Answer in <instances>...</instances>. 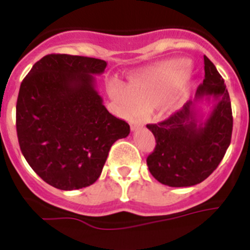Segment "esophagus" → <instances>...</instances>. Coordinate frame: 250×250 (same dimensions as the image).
<instances>
[{
  "instance_id": "esophagus-1",
  "label": "esophagus",
  "mask_w": 250,
  "mask_h": 250,
  "mask_svg": "<svg viewBox=\"0 0 250 250\" xmlns=\"http://www.w3.org/2000/svg\"><path fill=\"white\" fill-rule=\"evenodd\" d=\"M130 126H131V130L134 131V130H138V129H140V127L144 126V124L141 123V121L132 120L131 123H130Z\"/></svg>"
}]
</instances>
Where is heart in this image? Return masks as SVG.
Wrapping results in <instances>:
<instances>
[{"mask_svg": "<svg viewBox=\"0 0 250 250\" xmlns=\"http://www.w3.org/2000/svg\"><path fill=\"white\" fill-rule=\"evenodd\" d=\"M189 72L190 65L187 60H171L140 71L132 77L130 85L115 81L110 86V95L125 115L140 114L165 100L169 106H175L182 96L171 95Z\"/></svg>", "mask_w": 250, "mask_h": 250, "instance_id": "heart-1", "label": "heart"}]
</instances>
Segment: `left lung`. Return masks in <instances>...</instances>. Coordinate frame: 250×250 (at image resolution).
Listing matches in <instances>:
<instances>
[{
    "label": "left lung",
    "instance_id": "obj_1",
    "mask_svg": "<svg viewBox=\"0 0 250 250\" xmlns=\"http://www.w3.org/2000/svg\"><path fill=\"white\" fill-rule=\"evenodd\" d=\"M205 79L194 100L159 124H149L156 145L147 156L150 173L161 184L183 188L199 184L213 173L230 145L233 116L229 92L214 63L204 56ZM213 101L205 118L199 105Z\"/></svg>",
    "mask_w": 250,
    "mask_h": 250
}]
</instances>
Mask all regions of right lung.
<instances>
[{
  "label": "right lung",
  "mask_w": 250,
  "mask_h": 250,
  "mask_svg": "<svg viewBox=\"0 0 250 250\" xmlns=\"http://www.w3.org/2000/svg\"><path fill=\"white\" fill-rule=\"evenodd\" d=\"M106 65L94 57L51 54L32 66L20 86V147L51 187L75 190L94 184L112 144L129 135V124L107 111L96 90L95 75Z\"/></svg>",
  "instance_id": "1"
}]
</instances>
